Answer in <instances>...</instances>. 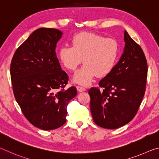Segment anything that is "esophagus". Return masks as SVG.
I'll return each mask as SVG.
<instances>
[{
  "label": "esophagus",
  "instance_id": "obj_1",
  "mask_svg": "<svg viewBox=\"0 0 159 159\" xmlns=\"http://www.w3.org/2000/svg\"><path fill=\"white\" fill-rule=\"evenodd\" d=\"M77 89L78 91H80V92H82V91H84L86 90L85 87H82V86H77Z\"/></svg>",
  "mask_w": 159,
  "mask_h": 159
}]
</instances>
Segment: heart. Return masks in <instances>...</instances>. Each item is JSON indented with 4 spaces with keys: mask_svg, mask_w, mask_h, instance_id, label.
Listing matches in <instances>:
<instances>
[{
    "mask_svg": "<svg viewBox=\"0 0 159 159\" xmlns=\"http://www.w3.org/2000/svg\"><path fill=\"white\" fill-rule=\"evenodd\" d=\"M70 42L72 47L62 46L58 56L69 70H75L83 58L84 64L74 75L75 82L88 84L96 75L103 77L112 71L119 55V44L115 39L80 32L72 35Z\"/></svg>",
    "mask_w": 159,
    "mask_h": 159,
    "instance_id": "obj_1",
    "label": "heart"
}]
</instances>
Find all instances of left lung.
Masks as SVG:
<instances>
[{"instance_id":"1","label":"left lung","mask_w":159,"mask_h":159,"mask_svg":"<svg viewBox=\"0 0 159 159\" xmlns=\"http://www.w3.org/2000/svg\"><path fill=\"white\" fill-rule=\"evenodd\" d=\"M125 47L112 71L89 90L93 121L104 129H116L134 118L146 89L147 63L143 49L124 31Z\"/></svg>"}]
</instances>
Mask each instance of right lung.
Segmentation results:
<instances>
[{
  "label": "right lung",
  "mask_w": 159,
  "mask_h": 159,
  "mask_svg": "<svg viewBox=\"0 0 159 159\" xmlns=\"http://www.w3.org/2000/svg\"><path fill=\"white\" fill-rule=\"evenodd\" d=\"M62 35L55 29L35 30L18 47L11 61L16 101L28 121L44 130L66 123L67 106L77 95L75 87L64 89L68 76L61 69L55 52Z\"/></svg>",
  "instance_id": "right-lung-1"
}]
</instances>
